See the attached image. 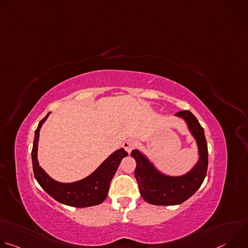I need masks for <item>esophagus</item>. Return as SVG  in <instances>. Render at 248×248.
<instances>
[{
    "label": "esophagus",
    "mask_w": 248,
    "mask_h": 248,
    "mask_svg": "<svg viewBox=\"0 0 248 248\" xmlns=\"http://www.w3.org/2000/svg\"><path fill=\"white\" fill-rule=\"evenodd\" d=\"M135 145H136L135 140H133V139H131V138L126 139V140L124 141V144H123L124 148L126 150L127 153H130L131 150L135 147Z\"/></svg>",
    "instance_id": "34e87169"
}]
</instances>
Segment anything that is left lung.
Returning <instances> with one entry per match:
<instances>
[{
  "instance_id": "1",
  "label": "left lung",
  "mask_w": 248,
  "mask_h": 248,
  "mask_svg": "<svg viewBox=\"0 0 248 248\" xmlns=\"http://www.w3.org/2000/svg\"><path fill=\"white\" fill-rule=\"evenodd\" d=\"M175 116L186 122L198 145L199 161L190 171L182 176H168L158 171L140 151L132 150L130 154L136 161L134 176L140 194L153 205L182 204L198 190L207 173L208 147L203 127L190 111H181Z\"/></svg>"
}]
</instances>
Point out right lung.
<instances>
[{
	"mask_svg": "<svg viewBox=\"0 0 248 248\" xmlns=\"http://www.w3.org/2000/svg\"><path fill=\"white\" fill-rule=\"evenodd\" d=\"M50 113L40 121L36 130L32 147V166L34 176L40 186L55 200L64 205L83 208L101 204L108 195L112 179L119 168L122 160L128 154L121 148L106 159L99 168L87 178L72 183L62 184L54 181L41 169L37 160V147L39 131Z\"/></svg>",
	"mask_w": 248,
	"mask_h": 248,
	"instance_id": "add662e5",
	"label": "right lung"
}]
</instances>
